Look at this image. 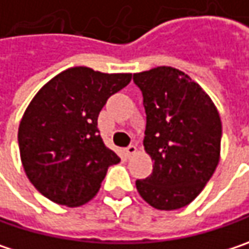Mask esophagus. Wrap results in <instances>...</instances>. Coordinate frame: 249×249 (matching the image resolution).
Instances as JSON below:
<instances>
[{
    "mask_svg": "<svg viewBox=\"0 0 249 249\" xmlns=\"http://www.w3.org/2000/svg\"><path fill=\"white\" fill-rule=\"evenodd\" d=\"M136 151H137V147H136L134 144H130V146H127V147H126V153H127V156H129V157H130V156H133Z\"/></svg>",
    "mask_w": 249,
    "mask_h": 249,
    "instance_id": "obj_1",
    "label": "esophagus"
}]
</instances>
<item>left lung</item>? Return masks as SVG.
Listing matches in <instances>:
<instances>
[{"mask_svg": "<svg viewBox=\"0 0 249 249\" xmlns=\"http://www.w3.org/2000/svg\"><path fill=\"white\" fill-rule=\"evenodd\" d=\"M146 110L144 149L153 173L136 180L139 194L157 210L190 204L220 160L221 120L208 95L184 72L159 66L134 73Z\"/></svg>", "mask_w": 249, "mask_h": 249, "instance_id": "left-lung-1", "label": "left lung"}]
</instances>
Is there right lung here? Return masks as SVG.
<instances>
[{"mask_svg":"<svg viewBox=\"0 0 249 249\" xmlns=\"http://www.w3.org/2000/svg\"><path fill=\"white\" fill-rule=\"evenodd\" d=\"M130 73L69 68L35 95L18 129L21 161L29 181L51 201L78 207L92 200L107 169L120 161L106 147L98 117Z\"/></svg>","mask_w":249,"mask_h":249,"instance_id":"obj_1","label":"right lung"}]
</instances>
